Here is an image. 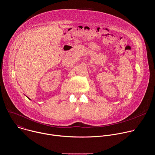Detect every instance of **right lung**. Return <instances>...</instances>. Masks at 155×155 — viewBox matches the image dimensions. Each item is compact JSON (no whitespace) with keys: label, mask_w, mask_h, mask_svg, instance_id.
I'll list each match as a JSON object with an SVG mask.
<instances>
[{"label":"right lung","mask_w":155,"mask_h":155,"mask_svg":"<svg viewBox=\"0 0 155 155\" xmlns=\"http://www.w3.org/2000/svg\"><path fill=\"white\" fill-rule=\"evenodd\" d=\"M28 99H29V100H31V99H29V97H28Z\"/></svg>","instance_id":"right-lung-1"}]
</instances>
